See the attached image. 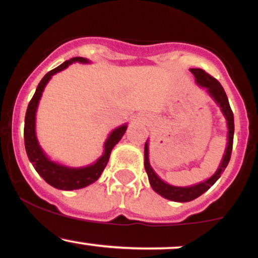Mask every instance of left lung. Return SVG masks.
I'll return each instance as SVG.
<instances>
[{
    "label": "left lung",
    "mask_w": 258,
    "mask_h": 258,
    "mask_svg": "<svg viewBox=\"0 0 258 258\" xmlns=\"http://www.w3.org/2000/svg\"><path fill=\"white\" fill-rule=\"evenodd\" d=\"M190 73L193 74L195 78V82L198 86L205 88L209 96L215 100V103L221 108L222 114H223L224 119L227 121V147L224 150L223 156L220 162V166H218L216 172L212 174L210 178H207L204 182L197 183V184L188 185V186H177L168 184L167 182L162 180L158 176V173L153 170L152 165L149 161V141L147 139L146 146H144V167L148 173V179H149L150 185H152L153 190L156 191L159 195H161L165 199L176 201V203H188L197 198H199L201 194H204L205 191L209 190L212 185L217 182V179L220 178L222 172L226 170L228 162L230 160V154H232V148H233V137H234V116L233 111L229 106V102H228L227 94L224 92L223 87H222L220 82L217 80L210 76L209 74L204 72L203 69H189Z\"/></svg>",
    "instance_id": "left-lung-1"
}]
</instances>
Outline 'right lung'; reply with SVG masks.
<instances>
[{"mask_svg": "<svg viewBox=\"0 0 258 258\" xmlns=\"http://www.w3.org/2000/svg\"><path fill=\"white\" fill-rule=\"evenodd\" d=\"M82 63V64H90L91 61L88 59L82 57H75L69 59V60L64 61L55 69L51 70L43 76L38 84L36 92H35L34 97L29 103L28 109H26L25 114V126H24V142H25V150L28 154V158L30 160L32 166L35 167L36 172L40 174L42 178L48 183L49 185L54 186V188L60 189V190H75V189H81L85 186L92 184L99 178L100 174L108 164L109 158H110V153L112 148L119 143V141L122 138L127 130V123H123L115 130H112L110 135L108 136L106 141L104 142V152L102 156L97 160L93 164L87 165V166L82 167H72L67 166V165L60 164V162L53 161L47 156V154L43 152L41 148L38 139L36 136V111L38 103H40L41 97H42V92L46 87L49 80L52 79L53 75L59 72H63L67 69L69 65L73 63Z\"/></svg>", "mask_w": 258, "mask_h": 258, "instance_id": "add662e5", "label": "right lung"}]
</instances>
